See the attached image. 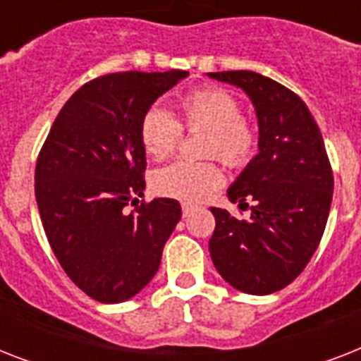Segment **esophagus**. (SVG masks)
<instances>
[{
	"mask_svg": "<svg viewBox=\"0 0 361 361\" xmlns=\"http://www.w3.org/2000/svg\"><path fill=\"white\" fill-rule=\"evenodd\" d=\"M181 212H183V217H189V215L195 212V206H192V204L183 202V204H181Z\"/></svg>",
	"mask_w": 361,
	"mask_h": 361,
	"instance_id": "1",
	"label": "esophagus"
}]
</instances>
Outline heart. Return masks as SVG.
I'll return each instance as SVG.
<instances>
[{
    "instance_id": "b5f03b06",
    "label": "heart",
    "mask_w": 361,
    "mask_h": 361,
    "mask_svg": "<svg viewBox=\"0 0 361 361\" xmlns=\"http://www.w3.org/2000/svg\"><path fill=\"white\" fill-rule=\"evenodd\" d=\"M180 120L187 129L206 130L204 155H217L228 166H243L257 147V133L241 118L238 99L221 87H204L183 95ZM183 136L180 121L164 109L153 106L140 123L142 146L149 157L163 161L178 149ZM223 183V172L214 161H178L153 174V189L163 197L200 202Z\"/></svg>"
}]
</instances>
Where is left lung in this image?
I'll return each mask as SVG.
<instances>
[{
    "label": "left lung",
    "instance_id": "left-lung-1",
    "mask_svg": "<svg viewBox=\"0 0 361 361\" xmlns=\"http://www.w3.org/2000/svg\"><path fill=\"white\" fill-rule=\"evenodd\" d=\"M206 75L240 87L258 123V153L226 191L238 206L255 202L251 219L209 208V255L228 285L266 296L290 285L319 247L334 191L330 161L319 125L296 93L252 71Z\"/></svg>",
    "mask_w": 361,
    "mask_h": 361
}]
</instances>
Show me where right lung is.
<instances>
[{"label":"right lung","instance_id":"obj_1","mask_svg":"<svg viewBox=\"0 0 361 361\" xmlns=\"http://www.w3.org/2000/svg\"><path fill=\"white\" fill-rule=\"evenodd\" d=\"M185 71L112 73L87 82L59 110L35 169V198L54 255L101 303L136 296L157 274L181 219L174 198L144 197L140 123Z\"/></svg>","mask_w":361,"mask_h":361}]
</instances>
